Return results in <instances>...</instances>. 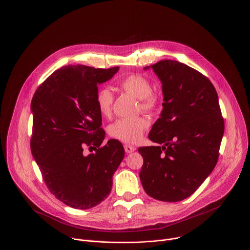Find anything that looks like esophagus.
Returning a JSON list of instances; mask_svg holds the SVG:
<instances>
[{
    "instance_id": "esophagus-1",
    "label": "esophagus",
    "mask_w": 250,
    "mask_h": 250,
    "mask_svg": "<svg viewBox=\"0 0 250 250\" xmlns=\"http://www.w3.org/2000/svg\"><path fill=\"white\" fill-rule=\"evenodd\" d=\"M124 149H125V151H126L127 153H131V152H133L136 148H135L134 146H130V145H125V146H124Z\"/></svg>"
}]
</instances>
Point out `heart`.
<instances>
[{"label": "heart", "mask_w": 250, "mask_h": 250, "mask_svg": "<svg viewBox=\"0 0 250 250\" xmlns=\"http://www.w3.org/2000/svg\"><path fill=\"white\" fill-rule=\"evenodd\" d=\"M120 86L128 93L140 99V106L145 112H153L156 110L159 101L157 96L152 93L150 82L141 74H131L120 81ZM113 97L111 92L106 89H101L97 93L96 104L99 112L107 117L111 113ZM149 122L146 118L137 117L133 119H117L108 126L109 135L123 143L136 144L143 138L144 132L148 128Z\"/></svg>", "instance_id": "obj_1"}]
</instances>
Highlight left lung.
Instances as JSON below:
<instances>
[{
	"instance_id": "8db88e82",
	"label": "left lung",
	"mask_w": 250,
	"mask_h": 250,
	"mask_svg": "<svg viewBox=\"0 0 250 250\" xmlns=\"http://www.w3.org/2000/svg\"><path fill=\"white\" fill-rule=\"evenodd\" d=\"M150 67L162 83L164 103L148 139L161 146L138 148L144 159L140 179L149 196L177 202L191 195L216 166L224 118L206 76L171 60Z\"/></svg>"
}]
</instances>
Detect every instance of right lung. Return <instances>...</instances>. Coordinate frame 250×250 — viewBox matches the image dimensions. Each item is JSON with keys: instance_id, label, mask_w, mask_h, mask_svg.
I'll use <instances>...</instances> for the list:
<instances>
[{"instance_id": "obj_1", "label": "right lung", "mask_w": 250, "mask_h": 250, "mask_svg": "<svg viewBox=\"0 0 250 250\" xmlns=\"http://www.w3.org/2000/svg\"><path fill=\"white\" fill-rule=\"evenodd\" d=\"M118 69L64 66L51 74L32 98V155L49 190L72 208L89 209L104 200L124 157L119 141L102 146L105 132L96 104L98 85ZM85 147L95 152L86 156Z\"/></svg>"}]
</instances>
